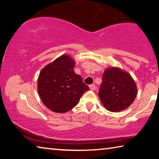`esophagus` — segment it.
Here are the masks:
<instances>
[{
    "label": "esophagus",
    "instance_id": "obj_1",
    "mask_svg": "<svg viewBox=\"0 0 159 159\" xmlns=\"http://www.w3.org/2000/svg\"><path fill=\"white\" fill-rule=\"evenodd\" d=\"M89 88H90V90H95V88H96V86H95V85L92 84V85H90Z\"/></svg>",
    "mask_w": 159,
    "mask_h": 159
}]
</instances>
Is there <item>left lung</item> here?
<instances>
[{
    "instance_id": "obj_1",
    "label": "left lung",
    "mask_w": 159,
    "mask_h": 159,
    "mask_svg": "<svg viewBox=\"0 0 159 159\" xmlns=\"http://www.w3.org/2000/svg\"><path fill=\"white\" fill-rule=\"evenodd\" d=\"M137 94L135 83L128 72L118 67L106 69L98 95L108 111L118 112L127 109L134 102Z\"/></svg>"
}]
</instances>
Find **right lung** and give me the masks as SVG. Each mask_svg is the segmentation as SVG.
Returning <instances> with one entry per match:
<instances>
[{"mask_svg": "<svg viewBox=\"0 0 159 159\" xmlns=\"http://www.w3.org/2000/svg\"><path fill=\"white\" fill-rule=\"evenodd\" d=\"M75 61L62 55L41 70L38 93L44 105L52 111L65 113L76 107L89 88L74 73Z\"/></svg>", "mask_w": 159, "mask_h": 159, "instance_id": "1", "label": "right lung"}]
</instances>
